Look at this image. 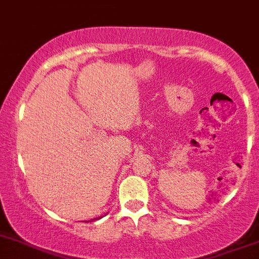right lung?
Listing matches in <instances>:
<instances>
[{
    "label": "right lung",
    "mask_w": 259,
    "mask_h": 259,
    "mask_svg": "<svg viewBox=\"0 0 259 259\" xmlns=\"http://www.w3.org/2000/svg\"><path fill=\"white\" fill-rule=\"evenodd\" d=\"M94 220H95V219H94Z\"/></svg>",
    "instance_id": "1"
}]
</instances>
